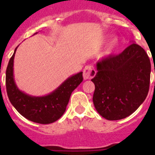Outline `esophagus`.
I'll list each match as a JSON object with an SVG mask.
<instances>
[{"label": "esophagus", "mask_w": 155, "mask_h": 155, "mask_svg": "<svg viewBox=\"0 0 155 155\" xmlns=\"http://www.w3.org/2000/svg\"><path fill=\"white\" fill-rule=\"evenodd\" d=\"M96 73H97V71H96V70H95L94 68L92 66H87V67H85V68L84 69V73H83L84 80H89L91 78L94 77Z\"/></svg>", "instance_id": "1"}]
</instances>
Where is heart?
<instances>
[{
    "label": "heart",
    "mask_w": 155,
    "mask_h": 155,
    "mask_svg": "<svg viewBox=\"0 0 155 155\" xmlns=\"http://www.w3.org/2000/svg\"><path fill=\"white\" fill-rule=\"evenodd\" d=\"M118 46H119V39L117 37L113 36L106 43L104 49L102 50L101 56L102 58H108L109 56L113 55L117 49Z\"/></svg>",
    "instance_id": "obj_1"
}]
</instances>
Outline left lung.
<instances>
[{
  "label": "left lung",
  "instance_id": "8db88e82",
  "mask_svg": "<svg viewBox=\"0 0 155 155\" xmlns=\"http://www.w3.org/2000/svg\"><path fill=\"white\" fill-rule=\"evenodd\" d=\"M93 104L109 120L131 115L146 100L149 92L151 65L145 50L133 42L118 55L97 63ZM155 72V70H154Z\"/></svg>",
  "mask_w": 155,
  "mask_h": 155
}]
</instances>
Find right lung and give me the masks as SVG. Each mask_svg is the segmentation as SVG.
<instances>
[{"instance_id": "obj_1", "label": "right lung", "mask_w": 155, "mask_h": 155, "mask_svg": "<svg viewBox=\"0 0 155 155\" xmlns=\"http://www.w3.org/2000/svg\"><path fill=\"white\" fill-rule=\"evenodd\" d=\"M17 49L18 47H16L6 69V90L9 101L21 115L29 120L39 124L54 122L63 116L71 92L83 81V72L71 75L55 90L46 96H31L21 91L14 80L13 61Z\"/></svg>"}]
</instances>
